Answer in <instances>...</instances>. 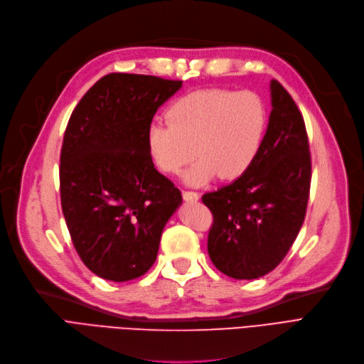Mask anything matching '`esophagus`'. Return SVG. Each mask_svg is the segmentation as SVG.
Here are the masks:
<instances>
[{"label":"esophagus","instance_id":"esophagus-1","mask_svg":"<svg viewBox=\"0 0 364 364\" xmlns=\"http://www.w3.org/2000/svg\"><path fill=\"white\" fill-rule=\"evenodd\" d=\"M183 199L186 202H196L199 199V195L196 192H191V191H183Z\"/></svg>","mask_w":364,"mask_h":364}]
</instances>
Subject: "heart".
I'll list each match as a JSON object with an SVG mask.
<instances>
[{"instance_id": "b5f03b06", "label": "heart", "mask_w": 364, "mask_h": 364, "mask_svg": "<svg viewBox=\"0 0 364 364\" xmlns=\"http://www.w3.org/2000/svg\"><path fill=\"white\" fill-rule=\"evenodd\" d=\"M266 119V107L252 92L193 90L168 107V123L149 126L147 150L157 169L169 176H177L199 156L184 176L191 186H202L218 173L223 180H235L256 162Z\"/></svg>"}]
</instances>
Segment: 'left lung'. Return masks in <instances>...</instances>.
I'll use <instances>...</instances> for the list:
<instances>
[{
	"label": "left lung",
	"mask_w": 364,
	"mask_h": 364,
	"mask_svg": "<svg viewBox=\"0 0 364 364\" xmlns=\"http://www.w3.org/2000/svg\"><path fill=\"white\" fill-rule=\"evenodd\" d=\"M269 89L272 112L256 162L242 177L202 196L214 215L210 259L235 279H256L275 269L304 225L309 198L304 117L277 80Z\"/></svg>",
	"instance_id": "obj_1"
}]
</instances>
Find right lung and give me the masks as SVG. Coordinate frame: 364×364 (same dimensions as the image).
<instances>
[{
	"label": "right lung",
	"instance_id": "1",
	"mask_svg": "<svg viewBox=\"0 0 364 364\" xmlns=\"http://www.w3.org/2000/svg\"><path fill=\"white\" fill-rule=\"evenodd\" d=\"M180 80L113 73L74 108L60 151V203L78 256L100 278L144 275L181 192L153 165L147 129Z\"/></svg>",
	"mask_w": 364,
	"mask_h": 364
}]
</instances>
